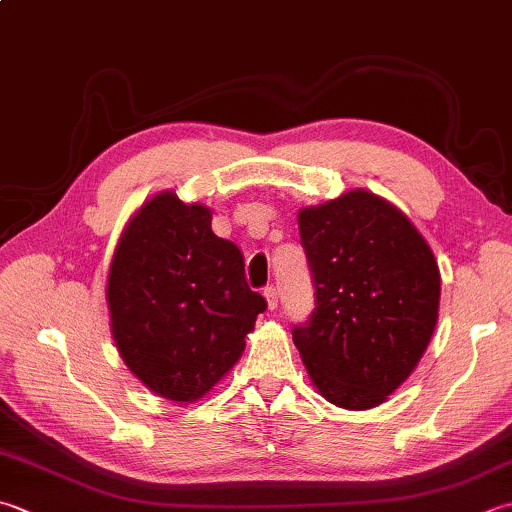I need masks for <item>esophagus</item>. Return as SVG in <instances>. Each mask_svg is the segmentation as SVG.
<instances>
[{"label":"esophagus","instance_id":"obj_1","mask_svg":"<svg viewBox=\"0 0 512 512\" xmlns=\"http://www.w3.org/2000/svg\"><path fill=\"white\" fill-rule=\"evenodd\" d=\"M264 297H266V302H268V308L275 310V308H277V302H279L277 288H275V286H266V288H264Z\"/></svg>","mask_w":512,"mask_h":512}]
</instances>
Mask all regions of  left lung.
<instances>
[{
	"label": "left lung",
	"instance_id": "1",
	"mask_svg": "<svg viewBox=\"0 0 512 512\" xmlns=\"http://www.w3.org/2000/svg\"><path fill=\"white\" fill-rule=\"evenodd\" d=\"M297 219L315 310L293 342L330 404L379 406L433 337L442 282L433 250L402 210L362 188Z\"/></svg>",
	"mask_w": 512,
	"mask_h": 512
}]
</instances>
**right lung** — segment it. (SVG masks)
I'll list each match as a JSON object with an SVG mask.
<instances>
[{
  "label": "right lung",
  "instance_id": "1",
  "mask_svg": "<svg viewBox=\"0 0 512 512\" xmlns=\"http://www.w3.org/2000/svg\"><path fill=\"white\" fill-rule=\"evenodd\" d=\"M210 208L159 193L137 210L110 262V330L137 379L173 402H197L242 357L266 310L244 255L210 228Z\"/></svg>",
  "mask_w": 512,
  "mask_h": 512
}]
</instances>
